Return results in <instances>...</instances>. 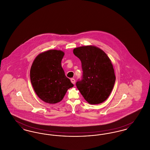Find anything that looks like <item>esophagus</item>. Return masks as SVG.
<instances>
[{
	"label": "esophagus",
	"instance_id": "34e87169",
	"mask_svg": "<svg viewBox=\"0 0 150 150\" xmlns=\"http://www.w3.org/2000/svg\"><path fill=\"white\" fill-rule=\"evenodd\" d=\"M71 83L73 84H75V79H71Z\"/></svg>",
	"mask_w": 150,
	"mask_h": 150
}]
</instances>
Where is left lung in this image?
Instances as JSON below:
<instances>
[{"mask_svg":"<svg viewBox=\"0 0 150 150\" xmlns=\"http://www.w3.org/2000/svg\"><path fill=\"white\" fill-rule=\"evenodd\" d=\"M73 53L81 61L83 70L77 88L89 103H102L112 91L116 80L111 60L103 50L92 45L76 48Z\"/></svg>","mask_w":150,"mask_h":150,"instance_id":"1","label":"left lung"}]
</instances>
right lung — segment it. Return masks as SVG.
Wrapping results in <instances>:
<instances>
[{
    "instance_id": "right-lung-1",
    "label": "right lung",
    "mask_w": 150,
    "mask_h": 150,
    "mask_svg": "<svg viewBox=\"0 0 150 150\" xmlns=\"http://www.w3.org/2000/svg\"><path fill=\"white\" fill-rule=\"evenodd\" d=\"M64 52L50 50L39 54L30 69V80L38 96L45 102H60L74 85L61 66Z\"/></svg>"
}]
</instances>
